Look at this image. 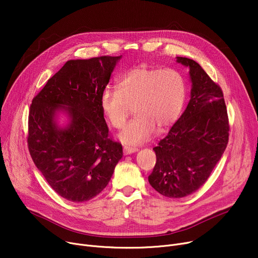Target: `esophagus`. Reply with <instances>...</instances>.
<instances>
[{"label": "esophagus", "instance_id": "obj_1", "mask_svg": "<svg viewBox=\"0 0 258 258\" xmlns=\"http://www.w3.org/2000/svg\"><path fill=\"white\" fill-rule=\"evenodd\" d=\"M137 151H138V148H136V147L124 146V148H123V153H124V155H131V154L136 153Z\"/></svg>", "mask_w": 258, "mask_h": 258}]
</instances>
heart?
<instances>
[{"label": "heart", "instance_id": "b5f03b06", "mask_svg": "<svg viewBox=\"0 0 258 258\" xmlns=\"http://www.w3.org/2000/svg\"><path fill=\"white\" fill-rule=\"evenodd\" d=\"M185 100L186 84L178 71L139 66L119 78L117 90L103 91L100 106L117 130L126 124L133 107L136 116L119 139L127 145H138L150 140L156 128L161 132L171 126L180 117Z\"/></svg>", "mask_w": 258, "mask_h": 258}]
</instances>
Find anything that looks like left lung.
Instances as JSON below:
<instances>
[{
    "instance_id": "left-lung-1",
    "label": "left lung",
    "mask_w": 258,
    "mask_h": 258,
    "mask_svg": "<svg viewBox=\"0 0 258 258\" xmlns=\"http://www.w3.org/2000/svg\"><path fill=\"white\" fill-rule=\"evenodd\" d=\"M189 67L191 97L167 136L154 147L157 162L148 182L162 196L180 199L205 184L229 140L224 94L195 60L177 57Z\"/></svg>"
}]
</instances>
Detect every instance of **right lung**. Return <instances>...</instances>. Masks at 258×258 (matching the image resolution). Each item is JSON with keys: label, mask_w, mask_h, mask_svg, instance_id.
Here are the masks:
<instances>
[{"label": "right lung", "mask_w": 258, "mask_h": 258, "mask_svg": "<svg viewBox=\"0 0 258 258\" xmlns=\"http://www.w3.org/2000/svg\"><path fill=\"white\" fill-rule=\"evenodd\" d=\"M121 56L68 60L33 98L28 117V148L37 169L63 199L86 202L110 182L122 145L108 138L100 97ZM71 117L66 129L55 114Z\"/></svg>", "instance_id": "right-lung-1"}]
</instances>
